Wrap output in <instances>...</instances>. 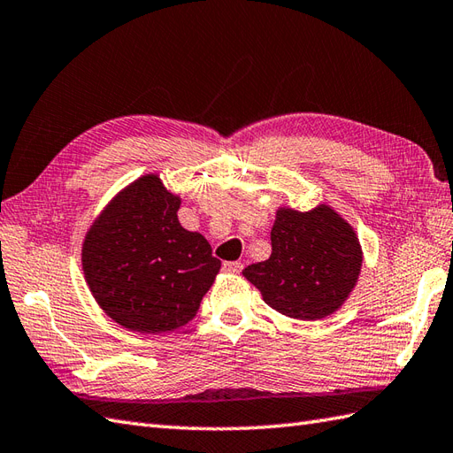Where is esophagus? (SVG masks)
<instances>
[{
  "instance_id": "34e87169",
  "label": "esophagus",
  "mask_w": 453,
  "mask_h": 453,
  "mask_svg": "<svg viewBox=\"0 0 453 453\" xmlns=\"http://www.w3.org/2000/svg\"><path fill=\"white\" fill-rule=\"evenodd\" d=\"M224 270L229 272V274H239L243 270V265L239 260H231V262H224Z\"/></svg>"
}]
</instances>
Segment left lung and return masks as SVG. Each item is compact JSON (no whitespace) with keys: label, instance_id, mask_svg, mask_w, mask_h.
I'll list each match as a JSON object with an SVG mask.
<instances>
[{"label":"left lung","instance_id":"obj_1","mask_svg":"<svg viewBox=\"0 0 453 453\" xmlns=\"http://www.w3.org/2000/svg\"><path fill=\"white\" fill-rule=\"evenodd\" d=\"M270 239V258L243 270L266 304L299 320L338 311L363 265L353 227L326 204L311 212L280 208Z\"/></svg>","mask_w":453,"mask_h":453}]
</instances>
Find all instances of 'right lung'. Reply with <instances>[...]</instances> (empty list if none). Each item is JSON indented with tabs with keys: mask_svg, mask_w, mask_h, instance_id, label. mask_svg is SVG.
Returning a JSON list of instances; mask_svg holds the SVG:
<instances>
[{
	"mask_svg": "<svg viewBox=\"0 0 453 453\" xmlns=\"http://www.w3.org/2000/svg\"><path fill=\"white\" fill-rule=\"evenodd\" d=\"M179 196L144 175L113 198L82 245L94 299L123 328L162 334L191 320L219 272L208 241L181 227Z\"/></svg>",
	"mask_w": 453,
	"mask_h": 453,
	"instance_id": "obj_1",
	"label": "right lung"
}]
</instances>
